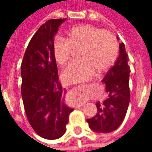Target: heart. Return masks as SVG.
<instances>
[{"instance_id":"1","label":"heart","mask_w":152,"mask_h":152,"mask_svg":"<svg viewBox=\"0 0 152 152\" xmlns=\"http://www.w3.org/2000/svg\"><path fill=\"white\" fill-rule=\"evenodd\" d=\"M80 48V61L72 63L62 73L68 84L89 80L94 73L105 72L117 59L119 44L116 37L108 30L92 25H80L70 28L64 38L57 37L53 43V54L56 63L63 66L71 58L72 50Z\"/></svg>"}]
</instances>
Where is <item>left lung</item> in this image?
I'll return each mask as SVG.
<instances>
[{
  "instance_id": "obj_1",
  "label": "left lung",
  "mask_w": 152,
  "mask_h": 152,
  "mask_svg": "<svg viewBox=\"0 0 152 152\" xmlns=\"http://www.w3.org/2000/svg\"><path fill=\"white\" fill-rule=\"evenodd\" d=\"M128 59L124 44L121 43L119 58L102 80L106 84L108 98L102 103L97 102V114L91 119H87L89 128L94 131L110 133L115 130L124 121L130 99V67Z\"/></svg>"
}]
</instances>
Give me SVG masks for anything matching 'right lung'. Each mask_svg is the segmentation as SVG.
I'll return each mask as SVG.
<instances>
[{"label":"right lung","mask_w":152,"mask_h":152,"mask_svg":"<svg viewBox=\"0 0 152 152\" xmlns=\"http://www.w3.org/2000/svg\"><path fill=\"white\" fill-rule=\"evenodd\" d=\"M66 18L50 19L41 25L28 44L21 64V93L26 115L37 134L53 140L65 134L73 109L63 102L53 43Z\"/></svg>","instance_id":"right-lung-1"}]
</instances>
